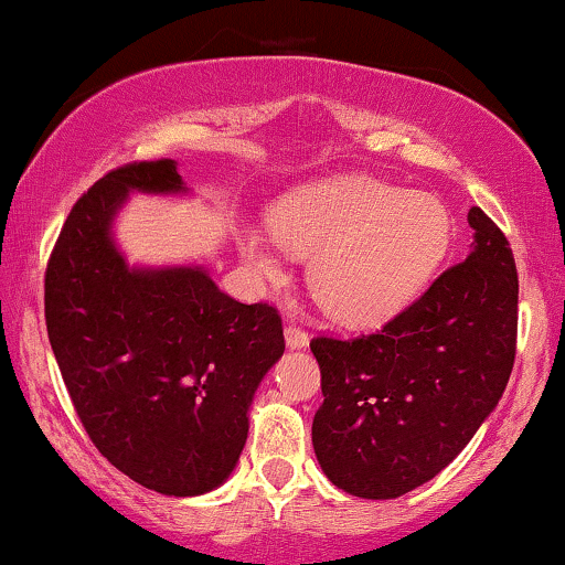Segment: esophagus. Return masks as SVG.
<instances>
[{"mask_svg":"<svg viewBox=\"0 0 565 565\" xmlns=\"http://www.w3.org/2000/svg\"><path fill=\"white\" fill-rule=\"evenodd\" d=\"M285 342H288L290 350H303V347H308V331L290 321L288 327H285Z\"/></svg>","mask_w":565,"mask_h":565,"instance_id":"34e87169","label":"esophagus"}]
</instances>
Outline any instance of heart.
I'll return each instance as SVG.
<instances>
[{"label": "heart", "instance_id": "1", "mask_svg": "<svg viewBox=\"0 0 565 565\" xmlns=\"http://www.w3.org/2000/svg\"><path fill=\"white\" fill-rule=\"evenodd\" d=\"M269 234L282 249L311 257L308 285L323 311L352 327H377L435 277L452 218L435 195L347 174L285 195L269 213ZM242 252L262 277L280 280L282 262L265 236L244 234Z\"/></svg>", "mask_w": 565, "mask_h": 565}]
</instances>
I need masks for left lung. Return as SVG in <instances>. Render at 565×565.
I'll list each match as a JSON object with an SVG mask.
<instances>
[{
	"label": "left lung",
	"mask_w": 565,
	"mask_h": 565,
	"mask_svg": "<svg viewBox=\"0 0 565 565\" xmlns=\"http://www.w3.org/2000/svg\"><path fill=\"white\" fill-rule=\"evenodd\" d=\"M473 244L375 334L313 337L323 404L313 450L329 481L396 499L458 458L499 404L516 354L514 254L470 207Z\"/></svg>",
	"instance_id": "obj_1"
}]
</instances>
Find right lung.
<instances>
[{
	"label": "right lung",
	"instance_id": "obj_1",
	"mask_svg": "<svg viewBox=\"0 0 565 565\" xmlns=\"http://www.w3.org/2000/svg\"><path fill=\"white\" fill-rule=\"evenodd\" d=\"M130 190L184 188L172 159L130 161L76 200L45 267V329L97 450L146 489L198 497L244 450L254 391L285 352L282 319L200 267L128 269L110 226Z\"/></svg>",
	"mask_w": 565,
	"mask_h": 565
}]
</instances>
